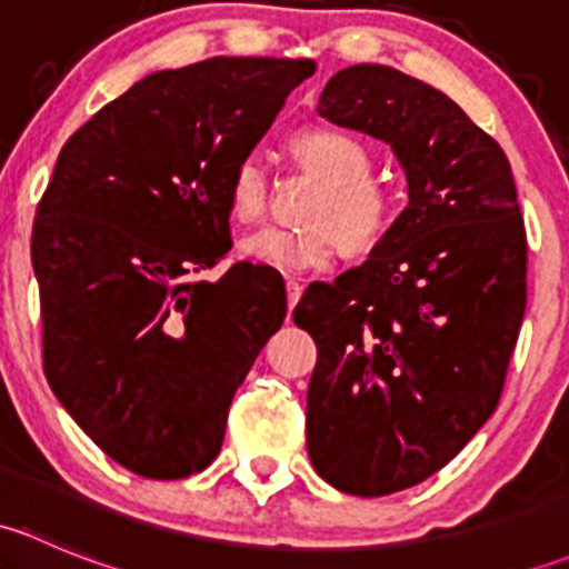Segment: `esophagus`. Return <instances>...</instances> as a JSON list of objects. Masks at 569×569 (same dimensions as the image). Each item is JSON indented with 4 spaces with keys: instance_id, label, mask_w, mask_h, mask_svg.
<instances>
[{
    "instance_id": "obj_1",
    "label": "esophagus",
    "mask_w": 569,
    "mask_h": 569,
    "mask_svg": "<svg viewBox=\"0 0 569 569\" xmlns=\"http://www.w3.org/2000/svg\"><path fill=\"white\" fill-rule=\"evenodd\" d=\"M300 297H302L300 280L286 278V300H289V313L295 311V306H297V302H300Z\"/></svg>"
}]
</instances>
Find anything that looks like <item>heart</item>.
<instances>
[{"label": "heart", "mask_w": 569, "mask_h": 569, "mask_svg": "<svg viewBox=\"0 0 569 569\" xmlns=\"http://www.w3.org/2000/svg\"><path fill=\"white\" fill-rule=\"evenodd\" d=\"M291 153L325 189L313 198L306 220L308 228H258L239 239V252L250 261L280 272L321 269L338 242L347 250H369L393 226V194L380 181L369 178V148L338 126H306L291 137ZM269 173L267 164L250 153L233 168L228 181V206L242 222H252L267 209Z\"/></svg>", "instance_id": "heart-1"}]
</instances>
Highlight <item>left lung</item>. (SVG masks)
Listing matches in <instances>:
<instances>
[{
    "label": "left lung",
    "instance_id": "1",
    "mask_svg": "<svg viewBox=\"0 0 569 569\" xmlns=\"http://www.w3.org/2000/svg\"><path fill=\"white\" fill-rule=\"evenodd\" d=\"M317 112L391 146L407 206L360 267L311 283L308 457L349 496H391L455 460L501 399L526 313V228L501 146L391 66L330 77Z\"/></svg>",
    "mask_w": 569,
    "mask_h": 569
}]
</instances>
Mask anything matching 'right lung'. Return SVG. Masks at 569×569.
I'll use <instances>...</instances> for the list:
<instances>
[{"label": "right lung", "instance_id": "add662e5", "mask_svg": "<svg viewBox=\"0 0 569 569\" xmlns=\"http://www.w3.org/2000/svg\"><path fill=\"white\" fill-rule=\"evenodd\" d=\"M311 60L153 71L57 157L32 226L43 371L104 455L146 479L209 468L228 407L286 319V286L231 250L228 181Z\"/></svg>", "mask_w": 569, "mask_h": 569}]
</instances>
